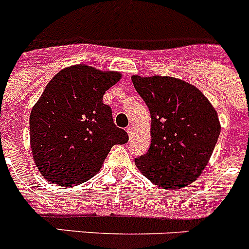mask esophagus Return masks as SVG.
<instances>
[{"label":"esophagus","instance_id":"34e87169","mask_svg":"<svg viewBox=\"0 0 249 249\" xmlns=\"http://www.w3.org/2000/svg\"><path fill=\"white\" fill-rule=\"evenodd\" d=\"M127 133H128V136H129V138H131V136L133 135V132H135V128H133V127H127Z\"/></svg>","mask_w":249,"mask_h":249}]
</instances>
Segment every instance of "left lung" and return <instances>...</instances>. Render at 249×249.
<instances>
[{
  "mask_svg": "<svg viewBox=\"0 0 249 249\" xmlns=\"http://www.w3.org/2000/svg\"><path fill=\"white\" fill-rule=\"evenodd\" d=\"M151 113V146L136 158L140 172L163 190L192 183L221 133L218 114L197 87L175 77L132 76Z\"/></svg>",
  "mask_w": 249,
  "mask_h": 249,
  "instance_id": "obj_1",
  "label": "left lung"
}]
</instances>
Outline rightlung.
Listing matches in <instances>:
<instances>
[{
  "instance_id": "add662e5",
  "label": "right lung",
  "mask_w": 249,
  "mask_h": 249,
  "mask_svg": "<svg viewBox=\"0 0 249 249\" xmlns=\"http://www.w3.org/2000/svg\"><path fill=\"white\" fill-rule=\"evenodd\" d=\"M121 77L77 65L47 83L30 116L31 149L47 181L63 187L89 181L114 144L127 143V132L116 127L111 107L102 101Z\"/></svg>"
}]
</instances>
